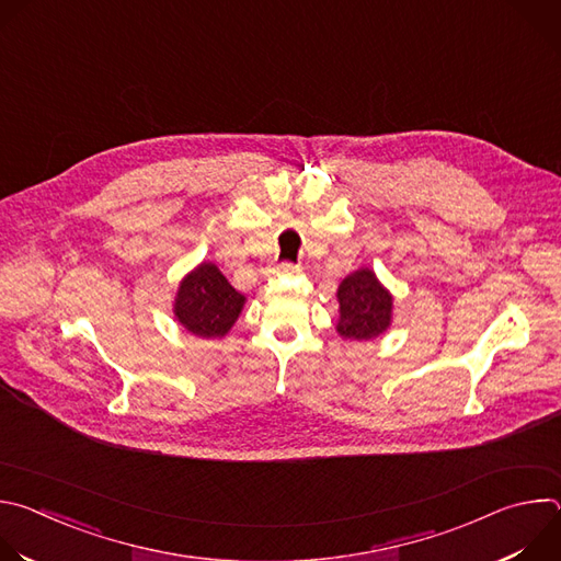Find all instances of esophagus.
Masks as SVG:
<instances>
[{
	"label": "esophagus",
	"instance_id": "1",
	"mask_svg": "<svg viewBox=\"0 0 561 561\" xmlns=\"http://www.w3.org/2000/svg\"><path fill=\"white\" fill-rule=\"evenodd\" d=\"M295 273H299V266L282 264V266H277V268H271L266 275H268V277H279V275H295Z\"/></svg>",
	"mask_w": 561,
	"mask_h": 561
}]
</instances>
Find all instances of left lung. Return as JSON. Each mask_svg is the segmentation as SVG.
<instances>
[{"mask_svg": "<svg viewBox=\"0 0 561 561\" xmlns=\"http://www.w3.org/2000/svg\"><path fill=\"white\" fill-rule=\"evenodd\" d=\"M392 293L373 268L362 266L346 275L337 288L340 317L335 331L348 342H373L392 324Z\"/></svg>", "mask_w": 561, "mask_h": 561, "instance_id": "1", "label": "left lung"}]
</instances>
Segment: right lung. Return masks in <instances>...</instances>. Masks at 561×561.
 <instances>
[{"instance_id":"obj_1","label":"right lung","mask_w":561,"mask_h":561,"mask_svg":"<svg viewBox=\"0 0 561 561\" xmlns=\"http://www.w3.org/2000/svg\"><path fill=\"white\" fill-rule=\"evenodd\" d=\"M247 297L237 293L213 262L197 264L178 286L173 314L195 337L221 340L242 314Z\"/></svg>"}]
</instances>
